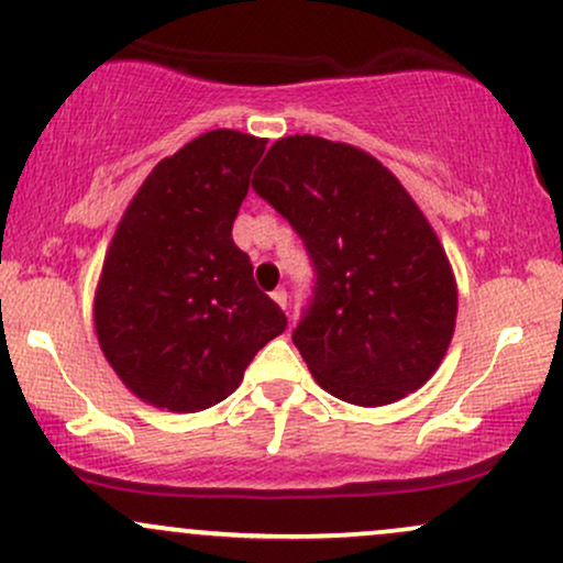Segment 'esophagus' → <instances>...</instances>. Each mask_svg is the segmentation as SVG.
Instances as JSON below:
<instances>
[{
    "label": "esophagus",
    "mask_w": 563,
    "mask_h": 563,
    "mask_svg": "<svg viewBox=\"0 0 563 563\" xmlns=\"http://www.w3.org/2000/svg\"><path fill=\"white\" fill-rule=\"evenodd\" d=\"M271 297H274L276 306L287 308V289H274V292H271Z\"/></svg>",
    "instance_id": "esophagus-1"
}]
</instances>
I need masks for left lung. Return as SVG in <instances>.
<instances>
[{
	"mask_svg": "<svg viewBox=\"0 0 563 563\" xmlns=\"http://www.w3.org/2000/svg\"><path fill=\"white\" fill-rule=\"evenodd\" d=\"M253 189L289 221L316 287L292 342L316 382L353 406H387L438 372L455 329L451 263L402 184L353 144L284 136Z\"/></svg>",
	"mask_w": 563,
	"mask_h": 563,
	"instance_id": "1",
	"label": "left lung"
}]
</instances>
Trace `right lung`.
Listing matches in <instances>:
<instances>
[{
  "mask_svg": "<svg viewBox=\"0 0 563 563\" xmlns=\"http://www.w3.org/2000/svg\"><path fill=\"white\" fill-rule=\"evenodd\" d=\"M266 139L218 129L165 157L112 236L95 297L104 358L136 398L195 413L229 398L287 316L231 240Z\"/></svg>",
  "mask_w": 563,
  "mask_h": 563,
  "instance_id": "right-lung-1",
  "label": "right lung"
}]
</instances>
